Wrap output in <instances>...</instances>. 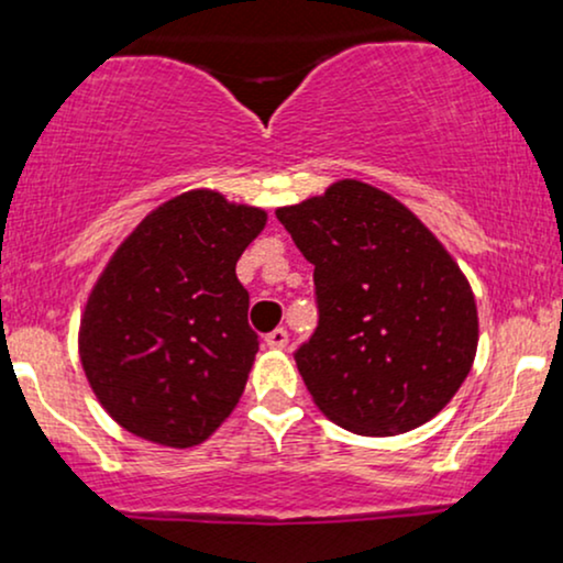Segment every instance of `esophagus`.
Instances as JSON below:
<instances>
[{
    "instance_id": "obj_1",
    "label": "esophagus",
    "mask_w": 563,
    "mask_h": 563,
    "mask_svg": "<svg viewBox=\"0 0 563 563\" xmlns=\"http://www.w3.org/2000/svg\"><path fill=\"white\" fill-rule=\"evenodd\" d=\"M264 341H267L269 349H283L288 344V331L286 328H275V331H269L264 335Z\"/></svg>"
}]
</instances>
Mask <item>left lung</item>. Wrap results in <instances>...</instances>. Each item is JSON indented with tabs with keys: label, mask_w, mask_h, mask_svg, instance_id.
Listing matches in <instances>:
<instances>
[{
	"label": "left lung",
	"mask_w": 563,
	"mask_h": 563,
	"mask_svg": "<svg viewBox=\"0 0 563 563\" xmlns=\"http://www.w3.org/2000/svg\"><path fill=\"white\" fill-rule=\"evenodd\" d=\"M277 219L314 264L318 328L294 357L320 410L365 437L431 421L466 380L479 341L474 294L444 245L357 179Z\"/></svg>",
	"instance_id": "left-lung-1"
}]
</instances>
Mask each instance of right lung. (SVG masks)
I'll list each match as a JSON object with an SVG mask.
<instances>
[{
    "mask_svg": "<svg viewBox=\"0 0 563 563\" xmlns=\"http://www.w3.org/2000/svg\"><path fill=\"white\" fill-rule=\"evenodd\" d=\"M267 214L192 190L121 243L84 309L79 352L115 423L166 448L200 444L238 405L260 335L235 275Z\"/></svg>",
    "mask_w": 563,
    "mask_h": 563,
    "instance_id": "right-lung-1",
    "label": "right lung"
}]
</instances>
